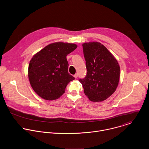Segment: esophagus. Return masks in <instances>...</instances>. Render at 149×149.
<instances>
[{"label":"esophagus","mask_w":149,"mask_h":149,"mask_svg":"<svg viewBox=\"0 0 149 149\" xmlns=\"http://www.w3.org/2000/svg\"><path fill=\"white\" fill-rule=\"evenodd\" d=\"M74 77L75 78H77L78 77V74H75V75H74Z\"/></svg>","instance_id":"esophagus-1"}]
</instances>
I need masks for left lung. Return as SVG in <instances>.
Masks as SVG:
<instances>
[{
  "label": "left lung",
  "mask_w": 149,
  "mask_h": 149,
  "mask_svg": "<svg viewBox=\"0 0 149 149\" xmlns=\"http://www.w3.org/2000/svg\"><path fill=\"white\" fill-rule=\"evenodd\" d=\"M82 46L87 73L79 81L91 101L103 102L113 95L118 86L120 65L114 56L100 43H84Z\"/></svg>",
  "instance_id": "obj_1"
}]
</instances>
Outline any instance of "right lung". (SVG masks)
I'll return each instance as SVG.
<instances>
[{
  "label": "right lung",
  "mask_w": 149,
  "mask_h": 149,
  "mask_svg": "<svg viewBox=\"0 0 149 149\" xmlns=\"http://www.w3.org/2000/svg\"><path fill=\"white\" fill-rule=\"evenodd\" d=\"M77 47L74 43L56 42L35 54L28 67V78L33 91L47 100L59 98L75 78L68 72L67 56Z\"/></svg>",
  "instance_id": "right-lung-1"
}]
</instances>
